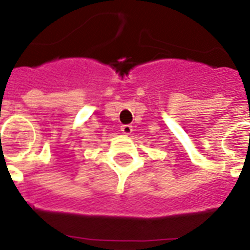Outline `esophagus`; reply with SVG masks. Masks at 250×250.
Returning <instances> with one entry per match:
<instances>
[{
  "label": "esophagus",
  "mask_w": 250,
  "mask_h": 250,
  "mask_svg": "<svg viewBox=\"0 0 250 250\" xmlns=\"http://www.w3.org/2000/svg\"><path fill=\"white\" fill-rule=\"evenodd\" d=\"M122 133H125V135H131L132 133V125H125L121 127Z\"/></svg>",
  "instance_id": "1"
}]
</instances>
